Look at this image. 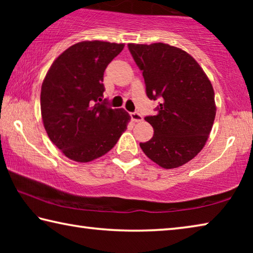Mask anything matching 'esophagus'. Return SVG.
Here are the masks:
<instances>
[{
  "mask_svg": "<svg viewBox=\"0 0 253 253\" xmlns=\"http://www.w3.org/2000/svg\"><path fill=\"white\" fill-rule=\"evenodd\" d=\"M130 118H131V121L135 122V123H138V122H142L143 121V116L139 113H137V111H134V113H130Z\"/></svg>",
  "mask_w": 253,
  "mask_h": 253,
  "instance_id": "1",
  "label": "esophagus"
}]
</instances>
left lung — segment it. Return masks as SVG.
I'll return each mask as SVG.
<instances>
[{
  "mask_svg": "<svg viewBox=\"0 0 253 253\" xmlns=\"http://www.w3.org/2000/svg\"><path fill=\"white\" fill-rule=\"evenodd\" d=\"M143 72L146 95L161 99L155 116H146L154 128L152 139L140 143L148 158L163 169H175L194 158L207 143L215 118L214 91L193 57L165 44H128Z\"/></svg>",
  "mask_w": 253,
  "mask_h": 253,
  "instance_id": "obj_1",
  "label": "left lung"
}]
</instances>
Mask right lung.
Here are the masks:
<instances>
[{
    "label": "right lung",
    "mask_w": 253,
    "mask_h": 253,
    "mask_svg": "<svg viewBox=\"0 0 253 253\" xmlns=\"http://www.w3.org/2000/svg\"><path fill=\"white\" fill-rule=\"evenodd\" d=\"M123 43L84 41L54 60L41 87L43 125L55 146L72 161L105 155L126 130L130 116L104 98V72Z\"/></svg>",
    "instance_id": "obj_1"
}]
</instances>
